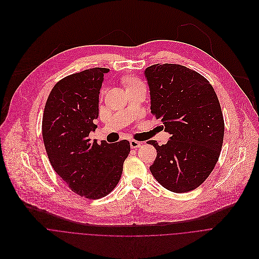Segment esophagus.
<instances>
[{"label": "esophagus", "instance_id": "34e87169", "mask_svg": "<svg viewBox=\"0 0 259 259\" xmlns=\"http://www.w3.org/2000/svg\"><path fill=\"white\" fill-rule=\"evenodd\" d=\"M130 144H131V147H132L133 149H137V148H139V147L142 145V143H140V142H138V141H135V140L130 141Z\"/></svg>", "mask_w": 259, "mask_h": 259}]
</instances>
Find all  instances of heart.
I'll use <instances>...</instances> for the list:
<instances>
[{"mask_svg":"<svg viewBox=\"0 0 259 259\" xmlns=\"http://www.w3.org/2000/svg\"><path fill=\"white\" fill-rule=\"evenodd\" d=\"M121 81L125 88L126 93L133 92V91H139V90H146L144 82L136 76L125 75L121 78Z\"/></svg>","mask_w":259,"mask_h":259,"instance_id":"1","label":"heart"}]
</instances>
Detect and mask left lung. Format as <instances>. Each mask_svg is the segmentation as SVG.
I'll return each mask as SVG.
<instances>
[{"label":"left lung","mask_w":259,"mask_h":259,"mask_svg":"<svg viewBox=\"0 0 259 259\" xmlns=\"http://www.w3.org/2000/svg\"><path fill=\"white\" fill-rule=\"evenodd\" d=\"M151 113L171 135L166 144L148 141L157 151L150 171L165 189L186 193L213 170L221 154L225 122L218 96L200 73L179 64H155L145 70Z\"/></svg>","instance_id":"left-lung-1"}]
</instances>
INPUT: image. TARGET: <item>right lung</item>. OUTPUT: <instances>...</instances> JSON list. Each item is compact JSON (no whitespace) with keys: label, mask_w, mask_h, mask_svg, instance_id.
I'll use <instances>...</instances> for the list:
<instances>
[{"label":"right lung","mask_w":259,"mask_h":259,"mask_svg":"<svg viewBox=\"0 0 259 259\" xmlns=\"http://www.w3.org/2000/svg\"><path fill=\"white\" fill-rule=\"evenodd\" d=\"M108 68L70 74L52 89L42 115V140L49 160L74 193L88 199L108 195L118 184L130 142H91L99 116V94Z\"/></svg>","instance_id":"1"}]
</instances>
